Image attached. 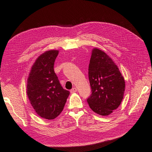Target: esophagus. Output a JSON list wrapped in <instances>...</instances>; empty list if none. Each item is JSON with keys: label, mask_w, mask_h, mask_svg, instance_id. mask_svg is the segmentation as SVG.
I'll return each mask as SVG.
<instances>
[{"label": "esophagus", "mask_w": 152, "mask_h": 152, "mask_svg": "<svg viewBox=\"0 0 152 152\" xmlns=\"http://www.w3.org/2000/svg\"><path fill=\"white\" fill-rule=\"evenodd\" d=\"M77 91V89L76 88H73L72 89L70 90V93H74Z\"/></svg>", "instance_id": "34e87169"}]
</instances>
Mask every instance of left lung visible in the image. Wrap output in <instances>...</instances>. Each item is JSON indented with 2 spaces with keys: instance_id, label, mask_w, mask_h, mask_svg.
<instances>
[{
  "instance_id": "obj_1",
  "label": "left lung",
  "mask_w": 152,
  "mask_h": 152,
  "mask_svg": "<svg viewBox=\"0 0 152 152\" xmlns=\"http://www.w3.org/2000/svg\"><path fill=\"white\" fill-rule=\"evenodd\" d=\"M88 70L92 93L87 101L94 112L108 115L119 107L124 99V76L111 58L98 48L91 51Z\"/></svg>"
}]
</instances>
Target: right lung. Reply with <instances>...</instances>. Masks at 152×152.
Masks as SVG:
<instances>
[{
    "mask_svg": "<svg viewBox=\"0 0 152 152\" xmlns=\"http://www.w3.org/2000/svg\"><path fill=\"white\" fill-rule=\"evenodd\" d=\"M59 51H45L35 61L28 74L27 93L41 118L53 119L63 111L70 92L61 86L53 66Z\"/></svg>",
    "mask_w": 152,
    "mask_h": 152,
    "instance_id": "right-lung-1",
    "label": "right lung"
}]
</instances>
